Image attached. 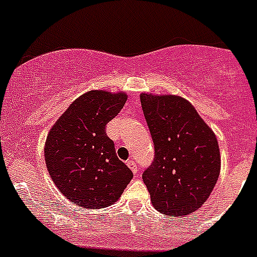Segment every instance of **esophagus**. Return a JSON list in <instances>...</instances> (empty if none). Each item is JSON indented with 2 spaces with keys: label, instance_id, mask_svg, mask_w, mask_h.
<instances>
[{
  "label": "esophagus",
  "instance_id": "1",
  "mask_svg": "<svg viewBox=\"0 0 257 257\" xmlns=\"http://www.w3.org/2000/svg\"><path fill=\"white\" fill-rule=\"evenodd\" d=\"M126 165H128V167L132 170V172H133V174H137V171H138V167H137L136 161H133V160H129V161H126Z\"/></svg>",
  "mask_w": 257,
  "mask_h": 257
}]
</instances>
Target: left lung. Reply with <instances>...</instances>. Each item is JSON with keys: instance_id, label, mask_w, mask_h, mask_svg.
<instances>
[{"instance_id": "8db88e82", "label": "left lung", "mask_w": 257, "mask_h": 257, "mask_svg": "<svg viewBox=\"0 0 257 257\" xmlns=\"http://www.w3.org/2000/svg\"><path fill=\"white\" fill-rule=\"evenodd\" d=\"M141 104L155 143V160L142 175L151 201L165 215L190 214L204 204L217 184V137L181 96L142 92Z\"/></svg>"}]
</instances>
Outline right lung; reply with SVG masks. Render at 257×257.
<instances>
[{
	"mask_svg": "<svg viewBox=\"0 0 257 257\" xmlns=\"http://www.w3.org/2000/svg\"><path fill=\"white\" fill-rule=\"evenodd\" d=\"M124 91H87L50 128L44 145L48 172L73 204L100 209L114 204L133 174L115 153L105 126L123 109Z\"/></svg>",
	"mask_w": 257,
	"mask_h": 257,
	"instance_id": "add662e5",
	"label": "right lung"
}]
</instances>
